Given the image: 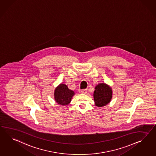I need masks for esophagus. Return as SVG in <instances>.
Here are the masks:
<instances>
[{"label":"esophagus","instance_id":"34e87169","mask_svg":"<svg viewBox=\"0 0 156 156\" xmlns=\"http://www.w3.org/2000/svg\"><path fill=\"white\" fill-rule=\"evenodd\" d=\"M87 89H82L81 90V92L82 93H84V94H86L87 93Z\"/></svg>","mask_w":156,"mask_h":156}]
</instances>
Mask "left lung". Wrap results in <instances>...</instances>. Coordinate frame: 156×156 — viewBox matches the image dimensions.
<instances>
[{
    "mask_svg": "<svg viewBox=\"0 0 156 156\" xmlns=\"http://www.w3.org/2000/svg\"><path fill=\"white\" fill-rule=\"evenodd\" d=\"M112 88L105 83H100L95 87L93 94L95 105L102 107L108 105L112 98Z\"/></svg>",
    "mask_w": 156,
    "mask_h": 156,
    "instance_id": "8db88e82",
    "label": "left lung"
}]
</instances>
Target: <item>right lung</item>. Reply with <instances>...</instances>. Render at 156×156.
<instances>
[{"instance_id":"obj_1","label":"right lung","mask_w":156,"mask_h":156,"mask_svg":"<svg viewBox=\"0 0 156 156\" xmlns=\"http://www.w3.org/2000/svg\"><path fill=\"white\" fill-rule=\"evenodd\" d=\"M75 93L64 84H60L55 89L54 98L56 102L60 105H67L70 103Z\"/></svg>"}]
</instances>
